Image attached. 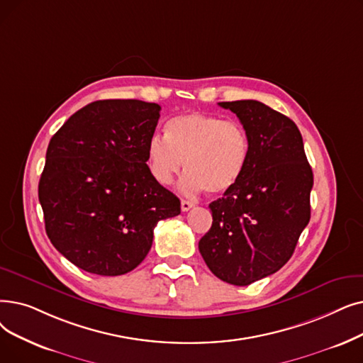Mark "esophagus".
Segmentation results:
<instances>
[{"instance_id":"esophagus-1","label":"esophagus","mask_w":363,"mask_h":363,"mask_svg":"<svg viewBox=\"0 0 363 363\" xmlns=\"http://www.w3.org/2000/svg\"><path fill=\"white\" fill-rule=\"evenodd\" d=\"M191 208H194V203L193 201H190V200H181V209H182V212H186V211H190Z\"/></svg>"}]
</instances>
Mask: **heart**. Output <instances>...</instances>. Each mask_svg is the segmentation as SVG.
Returning <instances> with one entry per match:
<instances>
[{
    "label": "heart",
    "mask_w": 363,
    "mask_h": 363,
    "mask_svg": "<svg viewBox=\"0 0 363 363\" xmlns=\"http://www.w3.org/2000/svg\"><path fill=\"white\" fill-rule=\"evenodd\" d=\"M148 166L157 182L167 185L185 167L181 188H206L224 194L242 178L249 159V136L238 121L204 113H185L167 121V135H154L147 148Z\"/></svg>",
    "instance_id": "obj_1"
}]
</instances>
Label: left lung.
Listing matches in <instances>:
<instances>
[{"label": "left lung", "mask_w": 363, "mask_h": 363, "mask_svg": "<svg viewBox=\"0 0 363 363\" xmlns=\"http://www.w3.org/2000/svg\"><path fill=\"white\" fill-rule=\"evenodd\" d=\"M249 136L242 178L209 204L212 227L199 242L209 270L235 286L279 272L310 220L313 172L296 124L258 101L219 102Z\"/></svg>", "instance_id": "obj_1"}]
</instances>
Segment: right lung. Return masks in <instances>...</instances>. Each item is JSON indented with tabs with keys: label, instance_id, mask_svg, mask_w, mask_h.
Returning a JSON list of instances; mask_svg holds the SVG:
<instances>
[{
	"label": "right lung",
	"instance_id": "obj_1",
	"mask_svg": "<svg viewBox=\"0 0 363 363\" xmlns=\"http://www.w3.org/2000/svg\"><path fill=\"white\" fill-rule=\"evenodd\" d=\"M160 109L138 99L96 101L50 139L38 184L45 233L78 269L132 272L150 252L157 223L181 213L179 199L147 164Z\"/></svg>",
	"mask_w": 363,
	"mask_h": 363
}]
</instances>
